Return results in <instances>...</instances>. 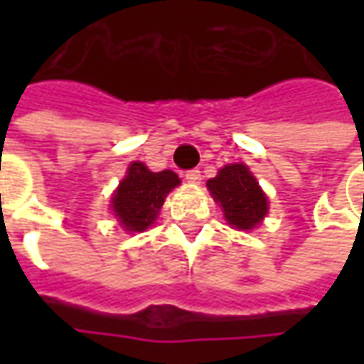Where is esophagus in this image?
<instances>
[{"mask_svg":"<svg viewBox=\"0 0 364 364\" xmlns=\"http://www.w3.org/2000/svg\"><path fill=\"white\" fill-rule=\"evenodd\" d=\"M185 179H187L189 183H200L203 175H200L198 169H189V171H185Z\"/></svg>","mask_w":364,"mask_h":364,"instance_id":"obj_1","label":"esophagus"}]
</instances>
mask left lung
<instances>
[{
  "instance_id": "8db88e82",
  "label": "left lung",
  "mask_w": 364,
  "mask_h": 364,
  "mask_svg": "<svg viewBox=\"0 0 364 364\" xmlns=\"http://www.w3.org/2000/svg\"><path fill=\"white\" fill-rule=\"evenodd\" d=\"M213 198L222 206L224 218L232 228H257L269 210L265 193L244 164H228L216 177L206 181Z\"/></svg>"
}]
</instances>
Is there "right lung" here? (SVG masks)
I'll use <instances>...</instances> for the list:
<instances>
[{
	"label": "right lung",
	"instance_id": "right-lung-1",
	"mask_svg": "<svg viewBox=\"0 0 364 364\" xmlns=\"http://www.w3.org/2000/svg\"><path fill=\"white\" fill-rule=\"evenodd\" d=\"M179 183L171 169L154 173L142 161H132L111 198V208L120 226L127 232H144L151 226L167 193Z\"/></svg>",
	"mask_w": 364,
	"mask_h": 364
}]
</instances>
